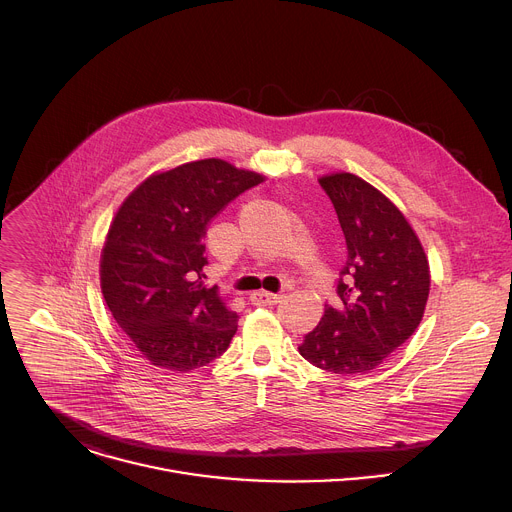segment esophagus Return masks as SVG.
I'll list each match as a JSON object with an SVG mask.
<instances>
[{
    "label": "esophagus",
    "instance_id": "esophagus-1",
    "mask_svg": "<svg viewBox=\"0 0 512 512\" xmlns=\"http://www.w3.org/2000/svg\"><path fill=\"white\" fill-rule=\"evenodd\" d=\"M251 302L255 306H275L277 302H281V296L279 294H271V291H253Z\"/></svg>",
    "mask_w": 512,
    "mask_h": 512
}]
</instances>
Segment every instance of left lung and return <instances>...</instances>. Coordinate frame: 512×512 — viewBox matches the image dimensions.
I'll return each mask as SVG.
<instances>
[{"instance_id":"left-lung-1","label":"left lung","mask_w":512,"mask_h":512,"mask_svg":"<svg viewBox=\"0 0 512 512\" xmlns=\"http://www.w3.org/2000/svg\"><path fill=\"white\" fill-rule=\"evenodd\" d=\"M320 186L338 214L348 257L340 269V304L298 346L322 371L369 373L419 326L429 296V263L403 212L362 178L338 172Z\"/></svg>"}]
</instances>
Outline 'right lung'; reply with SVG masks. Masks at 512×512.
<instances>
[{
  "label": "right lung",
  "instance_id": "add662e5",
  "mask_svg": "<svg viewBox=\"0 0 512 512\" xmlns=\"http://www.w3.org/2000/svg\"><path fill=\"white\" fill-rule=\"evenodd\" d=\"M265 178L208 158L143 180L119 206L101 253L115 322L152 364L194 371L221 356L239 316L204 285L208 223Z\"/></svg>",
  "mask_w": 512,
  "mask_h": 512
}]
</instances>
